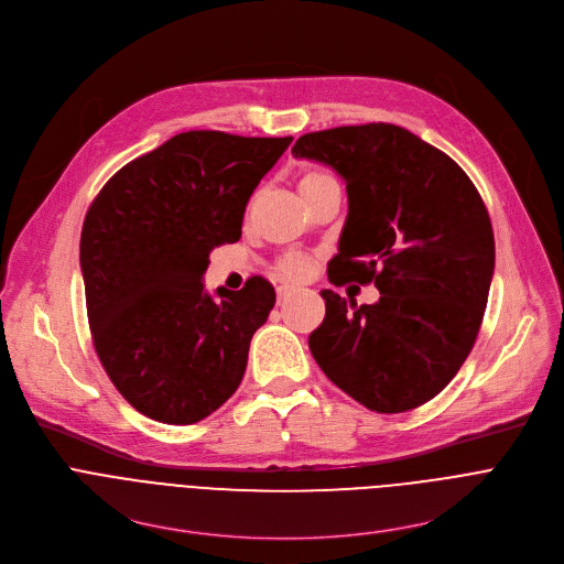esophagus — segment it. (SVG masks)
Wrapping results in <instances>:
<instances>
[{"instance_id":"34e87169","label":"esophagus","mask_w":564,"mask_h":564,"mask_svg":"<svg viewBox=\"0 0 564 564\" xmlns=\"http://www.w3.org/2000/svg\"><path fill=\"white\" fill-rule=\"evenodd\" d=\"M292 292H294V290H292L290 285H281V288L276 290V294H279V305H283V303L292 296Z\"/></svg>"}]
</instances>
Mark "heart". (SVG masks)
<instances>
[{
  "instance_id": "1",
  "label": "heart",
  "mask_w": 564,
  "mask_h": 564,
  "mask_svg": "<svg viewBox=\"0 0 564 564\" xmlns=\"http://www.w3.org/2000/svg\"><path fill=\"white\" fill-rule=\"evenodd\" d=\"M330 183H337L330 174L318 172V170H307L301 174L299 178V192L303 198L312 196L314 192H318L321 187H326ZM310 261L301 254H288L276 263V274L285 281H303L310 274Z\"/></svg>"
}]
</instances>
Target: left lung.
Wrapping results in <instances>:
<instances>
[{"instance_id": "1", "label": "left lung", "mask_w": 564, "mask_h": 564, "mask_svg": "<svg viewBox=\"0 0 564 564\" xmlns=\"http://www.w3.org/2000/svg\"><path fill=\"white\" fill-rule=\"evenodd\" d=\"M292 155L346 181L330 281L375 283L381 294L357 305L321 292L326 318L307 339L312 357L370 411L426 404L466 361L485 316L496 268L485 200L453 158L386 122L305 133Z\"/></svg>"}]
</instances>
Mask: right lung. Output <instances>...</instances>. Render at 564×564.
I'll list each match as a JSON object with an SVG mask.
<instances>
[{"label": "right lung", "mask_w": 564, "mask_h": 564, "mask_svg": "<svg viewBox=\"0 0 564 564\" xmlns=\"http://www.w3.org/2000/svg\"><path fill=\"white\" fill-rule=\"evenodd\" d=\"M292 142L185 131L131 160L91 203L79 268L96 352L129 404L196 424L246 375L276 294L263 276L205 292L209 252L240 238L246 205Z\"/></svg>", "instance_id": "add662e5"}]
</instances>
